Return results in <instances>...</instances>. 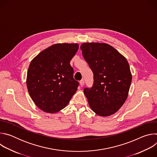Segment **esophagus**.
I'll list each match as a JSON object with an SVG mask.
<instances>
[{
	"mask_svg": "<svg viewBox=\"0 0 157 157\" xmlns=\"http://www.w3.org/2000/svg\"><path fill=\"white\" fill-rule=\"evenodd\" d=\"M79 84H80L81 87H82V86H84V81L83 79L81 80V81H80V82H79Z\"/></svg>",
	"mask_w": 157,
	"mask_h": 157,
	"instance_id": "esophagus-1",
	"label": "esophagus"
}]
</instances>
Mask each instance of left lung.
Here are the masks:
<instances>
[{"mask_svg":"<svg viewBox=\"0 0 157 157\" xmlns=\"http://www.w3.org/2000/svg\"><path fill=\"white\" fill-rule=\"evenodd\" d=\"M80 48L94 74L93 87L84 89L89 106L99 116L115 114L125 102L132 82L127 59L104 43H83Z\"/></svg>","mask_w":157,"mask_h":157,"instance_id":"left-lung-1","label":"left lung"}]
</instances>
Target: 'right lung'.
I'll return each instance as SVG.
<instances>
[{"label":"right lung","mask_w":157,"mask_h":157,"mask_svg":"<svg viewBox=\"0 0 157 157\" xmlns=\"http://www.w3.org/2000/svg\"><path fill=\"white\" fill-rule=\"evenodd\" d=\"M78 43H56L44 49L30 62L27 86L35 104L47 113H56L70 102L79 82L70 63Z\"/></svg>","instance_id":"add662e5"}]
</instances>
